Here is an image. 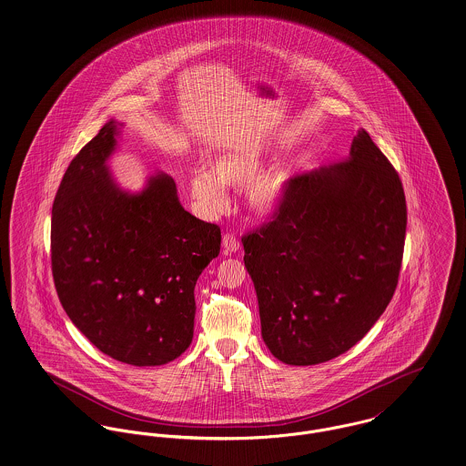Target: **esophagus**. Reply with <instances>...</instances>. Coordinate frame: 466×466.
I'll list each match as a JSON object with an SVG mask.
<instances>
[{
	"instance_id": "1",
	"label": "esophagus",
	"mask_w": 466,
	"mask_h": 466,
	"mask_svg": "<svg viewBox=\"0 0 466 466\" xmlns=\"http://www.w3.org/2000/svg\"><path fill=\"white\" fill-rule=\"evenodd\" d=\"M238 248H240V240L233 233H226L222 237V250H224V254L237 252Z\"/></svg>"
}]
</instances>
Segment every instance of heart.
Segmentation results:
<instances>
[{"label":"heart","mask_w":466,"mask_h":466,"mask_svg":"<svg viewBox=\"0 0 466 466\" xmlns=\"http://www.w3.org/2000/svg\"><path fill=\"white\" fill-rule=\"evenodd\" d=\"M263 157L252 148H235L218 154L208 162V169H196L188 178V194L198 208L214 216L226 207V187H246L248 207L258 216L272 214L282 201L288 187V173L280 166H270L258 173Z\"/></svg>","instance_id":"b5f03b06"}]
</instances>
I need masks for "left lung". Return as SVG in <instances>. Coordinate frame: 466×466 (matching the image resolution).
Instances as JSON below:
<instances>
[{
	"instance_id": "8db88e82",
	"label": "left lung",
	"mask_w": 466,
	"mask_h": 466,
	"mask_svg": "<svg viewBox=\"0 0 466 466\" xmlns=\"http://www.w3.org/2000/svg\"><path fill=\"white\" fill-rule=\"evenodd\" d=\"M404 235L403 184L364 128L344 160L291 178L242 238L270 353L312 366L360 341L396 291Z\"/></svg>"
}]
</instances>
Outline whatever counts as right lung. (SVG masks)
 Listing matches in <instances>:
<instances>
[{"label":"right lung","mask_w":466,"mask_h":466,"mask_svg":"<svg viewBox=\"0 0 466 466\" xmlns=\"http://www.w3.org/2000/svg\"><path fill=\"white\" fill-rule=\"evenodd\" d=\"M116 122L72 158L51 218V267L63 309L102 353L130 366L180 357L194 334V286L218 258L220 228L190 216L166 173L130 194L107 158Z\"/></svg>","instance_id":"obj_1"}]
</instances>
